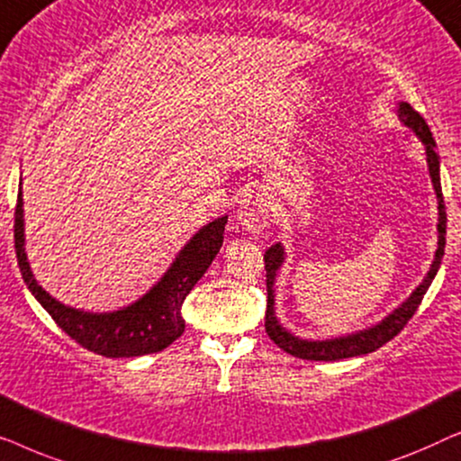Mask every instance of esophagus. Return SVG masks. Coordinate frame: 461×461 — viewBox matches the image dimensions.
<instances>
[{
  "instance_id": "obj_1",
  "label": "esophagus",
  "mask_w": 461,
  "mask_h": 461,
  "mask_svg": "<svg viewBox=\"0 0 461 461\" xmlns=\"http://www.w3.org/2000/svg\"><path fill=\"white\" fill-rule=\"evenodd\" d=\"M270 203L260 191L248 188L239 194L237 199V220L241 222L243 229L251 232H260L268 224Z\"/></svg>"
}]
</instances>
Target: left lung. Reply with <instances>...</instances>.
I'll return each instance as SVG.
<instances>
[{
  "label": "left lung",
  "instance_id": "obj_1",
  "mask_svg": "<svg viewBox=\"0 0 461 461\" xmlns=\"http://www.w3.org/2000/svg\"><path fill=\"white\" fill-rule=\"evenodd\" d=\"M399 117L401 122L415 131V136L420 138L421 142L426 144V161H428V172H430L434 193H437L438 199V249L437 256H434V262L430 270H428L426 279L421 281V285L409 295L407 302L396 308L393 314H388L382 323H377L369 330L352 333V336L344 338H333V339H323V342H308V339H300L292 336V333L283 330L279 321L275 317V276L276 270L283 264V248L281 243L273 245V248L267 249L264 254V268H267V292H268V304H267V319H264V327H267L268 338L279 346L281 350H285L287 355L306 358V361H339V358L348 357H361L369 355L377 348H382L384 344L390 342L396 333H401L402 327L409 323V319L413 317L418 306L424 300V294L430 287V283L437 275L440 267V260L445 256V235H447V212H445V201H443V188H440V174H438V155H437V142H434L432 131L424 122V117L420 115L418 111L413 109L411 104L401 103L399 104Z\"/></svg>",
  "mask_w": 461,
  "mask_h": 461
}]
</instances>
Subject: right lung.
<instances>
[{
  "label": "right lung",
  "mask_w": 461,
  "mask_h": 461,
  "mask_svg": "<svg viewBox=\"0 0 461 461\" xmlns=\"http://www.w3.org/2000/svg\"><path fill=\"white\" fill-rule=\"evenodd\" d=\"M229 216L213 220L203 226L185 245L176 262L163 275V279L147 295L134 304L115 312H84L77 308L60 304L40 283L35 281L24 254V222H23V193L18 188L14 212V248L23 279L46 308L56 325L84 348L106 358H128L153 355L167 348L185 331L182 302L194 287L216 254L222 248L224 226Z\"/></svg>",
  "instance_id": "obj_1"
}]
</instances>
